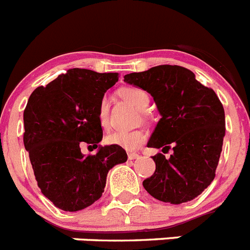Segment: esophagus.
I'll list each match as a JSON object with an SVG mask.
<instances>
[{"mask_svg":"<svg viewBox=\"0 0 250 250\" xmlns=\"http://www.w3.org/2000/svg\"><path fill=\"white\" fill-rule=\"evenodd\" d=\"M127 158H129V160H134V159L140 158V155H139V154H135V152H129V154H127Z\"/></svg>","mask_w":250,"mask_h":250,"instance_id":"esophagus-1","label":"esophagus"}]
</instances>
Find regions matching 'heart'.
<instances>
[{"instance_id": "heart-1", "label": "heart", "mask_w": 250, "mask_h": 250, "mask_svg": "<svg viewBox=\"0 0 250 250\" xmlns=\"http://www.w3.org/2000/svg\"><path fill=\"white\" fill-rule=\"evenodd\" d=\"M119 94L124 100H126L132 106H135L136 109L140 110V111H145L149 106V95L139 87H124ZM98 120L104 129L109 126V100H107V98H103L99 103ZM105 141L109 145L123 147L124 150H127V151H134V150H138L141 145L145 144L146 134L143 130L112 131L106 136Z\"/></svg>"}]
</instances>
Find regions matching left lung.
<instances>
[{"label": "left lung", "instance_id": "left-lung-1", "mask_svg": "<svg viewBox=\"0 0 250 250\" xmlns=\"http://www.w3.org/2000/svg\"><path fill=\"white\" fill-rule=\"evenodd\" d=\"M124 81L149 92L161 116L147 146L174 151L169 159L152 156L156 167L143 182L145 190L160 202H190L215 178L225 135L222 103L182 66H155L125 75Z\"/></svg>", "mask_w": 250, "mask_h": 250}]
</instances>
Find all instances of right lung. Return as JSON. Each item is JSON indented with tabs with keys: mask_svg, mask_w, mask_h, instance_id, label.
<instances>
[{
	"mask_svg": "<svg viewBox=\"0 0 250 250\" xmlns=\"http://www.w3.org/2000/svg\"><path fill=\"white\" fill-rule=\"evenodd\" d=\"M118 80L116 72L70 68L28 99L23 144L41 193L61 210L90 207L103 195L109 170L127 160L123 147L100 145L99 103ZM83 144L98 152L85 157Z\"/></svg>",
	"mask_w": 250,
	"mask_h": 250,
	"instance_id": "add662e5",
	"label": "right lung"
}]
</instances>
